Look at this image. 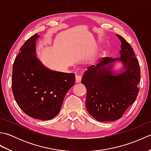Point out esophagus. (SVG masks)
Instances as JSON below:
<instances>
[{
  "mask_svg": "<svg viewBox=\"0 0 151 151\" xmlns=\"http://www.w3.org/2000/svg\"><path fill=\"white\" fill-rule=\"evenodd\" d=\"M82 80V76L81 75H78V74H76L75 75V81L76 83H79L81 82Z\"/></svg>",
  "mask_w": 151,
  "mask_h": 151,
  "instance_id": "esophagus-1",
  "label": "esophagus"
}]
</instances>
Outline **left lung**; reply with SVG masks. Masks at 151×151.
<instances>
[{"label":"left lung","mask_w":151,"mask_h":151,"mask_svg":"<svg viewBox=\"0 0 151 151\" xmlns=\"http://www.w3.org/2000/svg\"><path fill=\"white\" fill-rule=\"evenodd\" d=\"M115 35L121 42V58H103L97 65L86 70L81 81L87 89L86 106L89 114L102 122L120 119L136 101L139 90L138 60L130 45L122 36ZM117 61L122 62L124 68L115 73L113 68Z\"/></svg>","instance_id":"1"}]
</instances>
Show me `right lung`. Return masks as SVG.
<instances>
[{"mask_svg":"<svg viewBox=\"0 0 151 151\" xmlns=\"http://www.w3.org/2000/svg\"><path fill=\"white\" fill-rule=\"evenodd\" d=\"M36 34L26 41L13 65L12 88L14 98L28 116L42 121L58 114L64 97L75 84L74 73L52 70L38 59Z\"/></svg>","mask_w":151,"mask_h":151,"instance_id":"1","label":"right lung"}]
</instances>
